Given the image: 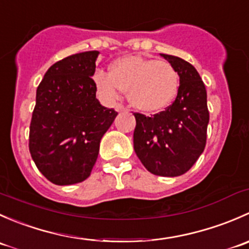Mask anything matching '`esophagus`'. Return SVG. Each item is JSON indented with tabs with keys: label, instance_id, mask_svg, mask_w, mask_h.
Segmentation results:
<instances>
[{
	"label": "esophagus",
	"instance_id": "obj_1",
	"mask_svg": "<svg viewBox=\"0 0 249 249\" xmlns=\"http://www.w3.org/2000/svg\"><path fill=\"white\" fill-rule=\"evenodd\" d=\"M115 110H117V112H125V110H127V108L123 106V105H117V106H115Z\"/></svg>",
	"mask_w": 249,
	"mask_h": 249
}]
</instances>
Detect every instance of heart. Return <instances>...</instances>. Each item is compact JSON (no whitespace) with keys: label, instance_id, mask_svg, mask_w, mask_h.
Listing matches in <instances>:
<instances>
[{"label":"heart","instance_id":"b5f03b06","mask_svg":"<svg viewBox=\"0 0 249 249\" xmlns=\"http://www.w3.org/2000/svg\"><path fill=\"white\" fill-rule=\"evenodd\" d=\"M100 97L114 104L123 91H129V101L142 112H157L169 106L178 91L179 76L170 62L130 55L115 60L110 73L94 74Z\"/></svg>","mask_w":249,"mask_h":249}]
</instances>
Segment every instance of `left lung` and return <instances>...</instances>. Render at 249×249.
I'll return each instance as SVG.
<instances>
[{
	"label": "left lung",
	"instance_id": "8db88e82",
	"mask_svg": "<svg viewBox=\"0 0 249 249\" xmlns=\"http://www.w3.org/2000/svg\"><path fill=\"white\" fill-rule=\"evenodd\" d=\"M161 56L178 72L177 97L153 117L134 113V149L150 173L177 177L189 171L205 149L210 120L207 92L192 64L173 55Z\"/></svg>",
	"mask_w": 249,
	"mask_h": 249
}]
</instances>
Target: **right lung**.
Returning a JSON list of instances; mask_svg holds the SVG:
<instances>
[{"mask_svg":"<svg viewBox=\"0 0 249 249\" xmlns=\"http://www.w3.org/2000/svg\"><path fill=\"white\" fill-rule=\"evenodd\" d=\"M99 54L84 52L55 62L37 88L29 149L37 169L56 185L89 177L100 141L118 114L96 99L91 77Z\"/></svg>","mask_w":249,"mask_h":249,"instance_id":"right-lung-1","label":"right lung"}]
</instances>
